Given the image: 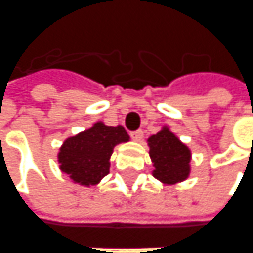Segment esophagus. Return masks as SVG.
I'll use <instances>...</instances> for the list:
<instances>
[{"label": "esophagus", "mask_w": 253, "mask_h": 253, "mask_svg": "<svg viewBox=\"0 0 253 253\" xmlns=\"http://www.w3.org/2000/svg\"><path fill=\"white\" fill-rule=\"evenodd\" d=\"M130 137H132L135 142H140V140L143 139V130L139 129L135 130V132H132V133H130Z\"/></svg>", "instance_id": "esophagus-1"}]
</instances>
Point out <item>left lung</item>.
<instances>
[{
	"label": "left lung",
	"instance_id": "8db88e82",
	"mask_svg": "<svg viewBox=\"0 0 253 253\" xmlns=\"http://www.w3.org/2000/svg\"><path fill=\"white\" fill-rule=\"evenodd\" d=\"M149 154L154 165L153 176L157 180L173 186L187 180L191 172V150L164 125L161 130L147 139Z\"/></svg>",
	"mask_w": 253,
	"mask_h": 253
}]
</instances>
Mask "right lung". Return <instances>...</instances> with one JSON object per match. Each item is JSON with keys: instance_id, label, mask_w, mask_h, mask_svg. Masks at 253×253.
Listing matches in <instances>:
<instances>
[{"instance_id": "obj_1", "label": "right lung", "mask_w": 253, "mask_h": 253, "mask_svg": "<svg viewBox=\"0 0 253 253\" xmlns=\"http://www.w3.org/2000/svg\"><path fill=\"white\" fill-rule=\"evenodd\" d=\"M129 142L123 125L110 126L97 121L90 128L67 137L59 147V168L73 183L90 187L110 172V157L117 144Z\"/></svg>"}]
</instances>
